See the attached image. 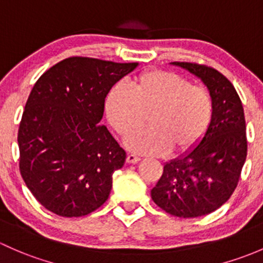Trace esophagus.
I'll use <instances>...</instances> for the list:
<instances>
[{"label":"esophagus","mask_w":263,"mask_h":263,"mask_svg":"<svg viewBox=\"0 0 263 263\" xmlns=\"http://www.w3.org/2000/svg\"><path fill=\"white\" fill-rule=\"evenodd\" d=\"M139 161H140V157H138L137 154L129 153L128 157H126V162H128V163H130V164L138 163V162H139Z\"/></svg>","instance_id":"1"}]
</instances>
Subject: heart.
<instances>
[{"label": "heart", "instance_id": "1", "mask_svg": "<svg viewBox=\"0 0 263 263\" xmlns=\"http://www.w3.org/2000/svg\"><path fill=\"white\" fill-rule=\"evenodd\" d=\"M148 114L149 128L126 138L129 149L140 154H163L171 148L181 153L194 148L209 128L213 104L201 86L168 71L137 76L130 90L114 86L105 100V114L119 134L126 135Z\"/></svg>", "mask_w": 263, "mask_h": 263}]
</instances>
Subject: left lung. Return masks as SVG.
<instances>
[{"mask_svg":"<svg viewBox=\"0 0 263 263\" xmlns=\"http://www.w3.org/2000/svg\"><path fill=\"white\" fill-rule=\"evenodd\" d=\"M171 64L196 76L206 86L213 115L201 140L164 163L151 196L171 215L197 218L215 212L237 187L247 157L245 111L235 88L220 72L186 62Z\"/></svg>","mask_w":263,"mask_h":263,"instance_id":"8db88e82","label":"left lung"}]
</instances>
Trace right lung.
Listing matches in <instances>:
<instances>
[{
  "label": "right lung",
  "mask_w": 263,
  "mask_h": 263,
  "mask_svg": "<svg viewBox=\"0 0 263 263\" xmlns=\"http://www.w3.org/2000/svg\"><path fill=\"white\" fill-rule=\"evenodd\" d=\"M138 66L72 57L36 81L17 143L21 176L45 209L77 218L107 200L126 153L100 121L109 91Z\"/></svg>",
  "instance_id": "right-lung-1"
}]
</instances>
